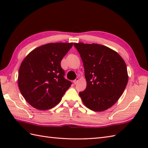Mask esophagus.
<instances>
[{
	"instance_id": "esophagus-1",
	"label": "esophagus",
	"mask_w": 148,
	"mask_h": 148,
	"mask_svg": "<svg viewBox=\"0 0 148 148\" xmlns=\"http://www.w3.org/2000/svg\"><path fill=\"white\" fill-rule=\"evenodd\" d=\"M78 80H79V78H78V77H76V79H75V80H74V84H76L77 83Z\"/></svg>"
}]
</instances>
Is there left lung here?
<instances>
[{"mask_svg": "<svg viewBox=\"0 0 148 148\" xmlns=\"http://www.w3.org/2000/svg\"><path fill=\"white\" fill-rule=\"evenodd\" d=\"M83 62L86 87L79 96L88 108L103 111L118 101L128 83L127 65L114 50L97 44L74 43Z\"/></svg>", "mask_w": 148, "mask_h": 148, "instance_id": "left-lung-1", "label": "left lung"}]
</instances>
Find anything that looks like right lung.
Here are the masks:
<instances>
[{
    "mask_svg": "<svg viewBox=\"0 0 148 148\" xmlns=\"http://www.w3.org/2000/svg\"><path fill=\"white\" fill-rule=\"evenodd\" d=\"M73 43H49L34 49L22 62L18 87L28 103L39 110L53 108L72 84L61 61Z\"/></svg>",
    "mask_w": 148,
    "mask_h": 148,
    "instance_id": "add662e5",
    "label": "right lung"
}]
</instances>
